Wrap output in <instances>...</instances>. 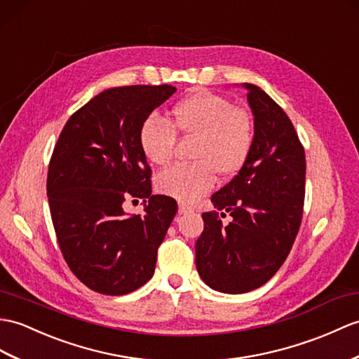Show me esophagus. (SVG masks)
Wrapping results in <instances>:
<instances>
[{
	"label": "esophagus",
	"instance_id": "34e87169",
	"mask_svg": "<svg viewBox=\"0 0 359 359\" xmlns=\"http://www.w3.org/2000/svg\"><path fill=\"white\" fill-rule=\"evenodd\" d=\"M193 212V206H189L187 203H179V214H189Z\"/></svg>",
	"mask_w": 359,
	"mask_h": 359
}]
</instances>
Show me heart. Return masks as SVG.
<instances>
[{"label": "heart", "instance_id": "b5f03b06", "mask_svg": "<svg viewBox=\"0 0 359 359\" xmlns=\"http://www.w3.org/2000/svg\"><path fill=\"white\" fill-rule=\"evenodd\" d=\"M174 126L187 137H196L194 161L174 165L156 179L159 193L193 203L214 188L217 172L232 177L243 168L254 144V125L243 108L228 97L197 90L172 108ZM177 135L172 125L148 118L140 125L139 144L149 162L166 165L174 156Z\"/></svg>", "mask_w": 359, "mask_h": 359}]
</instances>
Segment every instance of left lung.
Instances as JSON below:
<instances>
[{"mask_svg":"<svg viewBox=\"0 0 359 359\" xmlns=\"http://www.w3.org/2000/svg\"><path fill=\"white\" fill-rule=\"evenodd\" d=\"M254 114V144L243 168L212 194L196 243L197 272L223 294L268 283L285 263L303 217L306 156L283 108L254 84H243ZM233 220L223 225L218 214Z\"/></svg>","mask_w":359,"mask_h":359,"instance_id":"left-lung-1","label":"left lung"}]
</instances>
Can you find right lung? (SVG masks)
<instances>
[{"mask_svg":"<svg viewBox=\"0 0 359 359\" xmlns=\"http://www.w3.org/2000/svg\"><path fill=\"white\" fill-rule=\"evenodd\" d=\"M176 87L108 88L70 116L47 174L57 245L70 271L104 295H125L153 277L157 249L177 212L176 200L151 194L140 125ZM144 200L127 216L125 199Z\"/></svg>","mask_w":359,"mask_h":359,"instance_id":"right-lung-1","label":"right lung"}]
</instances>
